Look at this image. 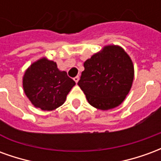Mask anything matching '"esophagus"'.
Listing matches in <instances>:
<instances>
[{
    "label": "esophagus",
    "mask_w": 161,
    "mask_h": 161,
    "mask_svg": "<svg viewBox=\"0 0 161 161\" xmlns=\"http://www.w3.org/2000/svg\"><path fill=\"white\" fill-rule=\"evenodd\" d=\"M74 79V81H75V82H76V84H77V82H78V80H79V77H78V76H77V77H75L73 78Z\"/></svg>",
    "instance_id": "obj_1"
}]
</instances>
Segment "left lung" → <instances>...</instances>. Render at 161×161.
Returning <instances> with one entry per match:
<instances>
[{"instance_id":"8db88e82","label":"left lung","mask_w":161,"mask_h":161,"mask_svg":"<svg viewBox=\"0 0 161 161\" xmlns=\"http://www.w3.org/2000/svg\"><path fill=\"white\" fill-rule=\"evenodd\" d=\"M78 86L94 108L108 110L124 101L133 84L131 58L120 46L108 45L84 63Z\"/></svg>"}]
</instances>
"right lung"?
<instances>
[{
  "mask_svg": "<svg viewBox=\"0 0 161 161\" xmlns=\"http://www.w3.org/2000/svg\"><path fill=\"white\" fill-rule=\"evenodd\" d=\"M76 83L60 70L56 62L41 58L33 62L22 77L23 90L35 108L54 110L64 104Z\"/></svg>",
  "mask_w": 161,
  "mask_h": 161,
  "instance_id": "right-lung-1",
  "label": "right lung"
}]
</instances>
